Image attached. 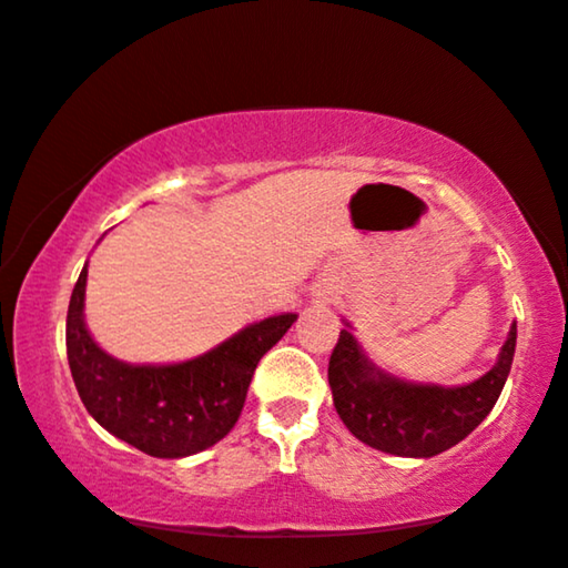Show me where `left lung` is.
<instances>
[{"instance_id":"8db88e82","label":"left lung","mask_w":568,"mask_h":568,"mask_svg":"<svg viewBox=\"0 0 568 568\" xmlns=\"http://www.w3.org/2000/svg\"><path fill=\"white\" fill-rule=\"evenodd\" d=\"M517 324L496 366L463 387L413 384L376 368L351 329H339L329 355V387L347 430L368 447L397 457H434L463 442L494 410L511 372Z\"/></svg>"}]
</instances>
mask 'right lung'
<instances>
[{"mask_svg":"<svg viewBox=\"0 0 568 568\" xmlns=\"http://www.w3.org/2000/svg\"><path fill=\"white\" fill-rule=\"evenodd\" d=\"M82 267L67 312V361L82 405L121 442L150 457L176 459L213 447L236 426L256 363L296 314L254 322L205 355L171 366H132L111 358L85 327Z\"/></svg>","mask_w":568,"mask_h":568,"instance_id":"1","label":"right lung"}]
</instances>
